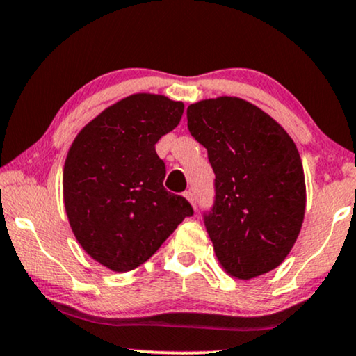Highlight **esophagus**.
I'll return each instance as SVG.
<instances>
[{"mask_svg":"<svg viewBox=\"0 0 356 356\" xmlns=\"http://www.w3.org/2000/svg\"><path fill=\"white\" fill-rule=\"evenodd\" d=\"M184 197L187 198L190 203H192L193 208H197V200H195V195H193L192 192H190V190H187V192H184Z\"/></svg>","mask_w":356,"mask_h":356,"instance_id":"1","label":"esophagus"}]
</instances>
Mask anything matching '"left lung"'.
Segmentation results:
<instances>
[{"label": "left lung", "mask_w": 356, "mask_h": 356, "mask_svg": "<svg viewBox=\"0 0 356 356\" xmlns=\"http://www.w3.org/2000/svg\"><path fill=\"white\" fill-rule=\"evenodd\" d=\"M187 127L216 177L203 222L219 263L238 279L277 268L298 237L307 202L293 140L261 109L232 97L190 104Z\"/></svg>", "instance_id": "8db88e82"}]
</instances>
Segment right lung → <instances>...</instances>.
<instances>
[{
    "label": "right lung",
    "mask_w": 356,
    "mask_h": 356,
    "mask_svg": "<svg viewBox=\"0 0 356 356\" xmlns=\"http://www.w3.org/2000/svg\"><path fill=\"white\" fill-rule=\"evenodd\" d=\"M184 104L137 93L87 124L64 164V204L72 232L93 259L126 273L156 253L193 208L168 192L154 145L177 126Z\"/></svg>",
    "instance_id": "obj_1"
}]
</instances>
